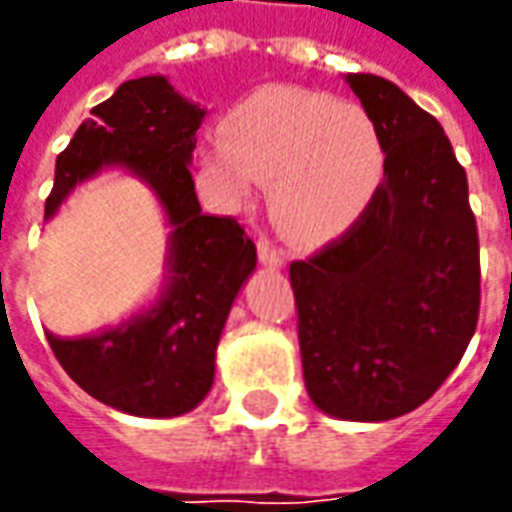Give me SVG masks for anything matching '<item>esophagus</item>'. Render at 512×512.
Returning <instances> with one entry per match:
<instances>
[{"label": "esophagus", "mask_w": 512, "mask_h": 512, "mask_svg": "<svg viewBox=\"0 0 512 512\" xmlns=\"http://www.w3.org/2000/svg\"><path fill=\"white\" fill-rule=\"evenodd\" d=\"M257 257H260V263L268 268L285 266V252H282L274 241H268V238H260V241H257Z\"/></svg>", "instance_id": "obj_1"}]
</instances>
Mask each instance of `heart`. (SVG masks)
<instances>
[{"instance_id": "obj_1", "label": "heart", "mask_w": 512, "mask_h": 512, "mask_svg": "<svg viewBox=\"0 0 512 512\" xmlns=\"http://www.w3.org/2000/svg\"><path fill=\"white\" fill-rule=\"evenodd\" d=\"M202 164L230 200H244L252 178L268 180L279 230L318 244L365 213L384 180L386 150L365 106L277 84L230 109Z\"/></svg>"}]
</instances>
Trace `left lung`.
I'll return each instance as SVG.
<instances>
[{
  "instance_id": "8db88e82",
  "label": "left lung",
  "mask_w": 512,
  "mask_h": 512,
  "mask_svg": "<svg viewBox=\"0 0 512 512\" xmlns=\"http://www.w3.org/2000/svg\"><path fill=\"white\" fill-rule=\"evenodd\" d=\"M345 82L381 131L384 180L337 241L290 263V285L312 403L384 422L422 406L461 362L480 315V244L439 120L381 76Z\"/></svg>"
}]
</instances>
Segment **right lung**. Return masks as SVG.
<instances>
[{"instance_id": "1", "label": "right lung", "mask_w": 512, "mask_h": 512, "mask_svg": "<svg viewBox=\"0 0 512 512\" xmlns=\"http://www.w3.org/2000/svg\"><path fill=\"white\" fill-rule=\"evenodd\" d=\"M205 109L164 76L123 82L57 156L51 219L76 183L123 167L145 180L172 227L167 285L150 310L93 337L46 332L62 370L87 395L134 417H180L211 392L216 345L257 249L233 216L202 213L189 164Z\"/></svg>"}]
</instances>
